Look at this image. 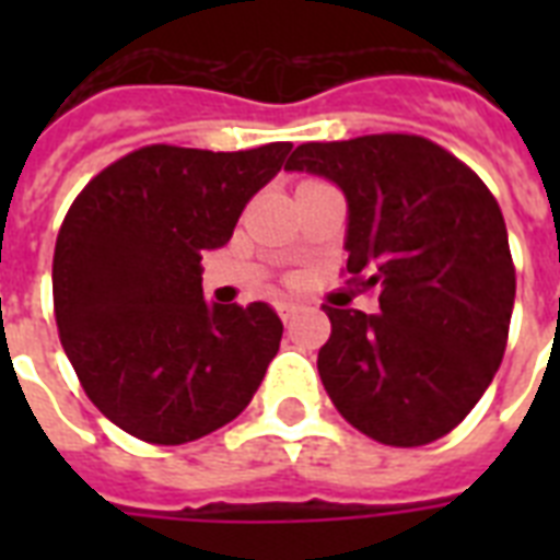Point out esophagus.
Segmentation results:
<instances>
[{
	"label": "esophagus",
	"instance_id": "obj_1",
	"mask_svg": "<svg viewBox=\"0 0 560 560\" xmlns=\"http://www.w3.org/2000/svg\"><path fill=\"white\" fill-rule=\"evenodd\" d=\"M299 314H302V302H293V299L279 302V316L284 319V323H293Z\"/></svg>",
	"mask_w": 560,
	"mask_h": 560
}]
</instances>
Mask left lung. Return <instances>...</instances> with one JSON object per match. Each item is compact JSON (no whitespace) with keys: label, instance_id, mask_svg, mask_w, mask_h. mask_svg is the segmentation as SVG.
I'll use <instances>...</instances> for the list:
<instances>
[{"label":"left lung","instance_id":"1","mask_svg":"<svg viewBox=\"0 0 560 560\" xmlns=\"http://www.w3.org/2000/svg\"><path fill=\"white\" fill-rule=\"evenodd\" d=\"M305 171L349 202L346 270L381 314L328 307L319 377L340 416L395 447L435 442L477 407L503 360L514 264L486 183L421 136L299 144Z\"/></svg>","mask_w":560,"mask_h":560}]
</instances>
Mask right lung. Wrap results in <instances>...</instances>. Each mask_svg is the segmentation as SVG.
Wrapping results in <instances>:
<instances>
[{"instance_id":"obj_1","label":"right lung","mask_w":560,"mask_h":560,"mask_svg":"<svg viewBox=\"0 0 560 560\" xmlns=\"http://www.w3.org/2000/svg\"><path fill=\"white\" fill-rule=\"evenodd\" d=\"M290 142L214 153L151 144L78 194L55 246L60 342L125 433L186 444L246 409L281 342L279 314L202 299V255L284 165Z\"/></svg>"}]
</instances>
